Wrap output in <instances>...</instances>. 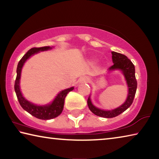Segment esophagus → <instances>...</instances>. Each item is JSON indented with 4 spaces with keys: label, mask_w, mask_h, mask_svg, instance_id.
I'll return each instance as SVG.
<instances>
[{
    "label": "esophagus",
    "mask_w": 159,
    "mask_h": 159,
    "mask_svg": "<svg viewBox=\"0 0 159 159\" xmlns=\"http://www.w3.org/2000/svg\"><path fill=\"white\" fill-rule=\"evenodd\" d=\"M89 80H90V79L88 76H83L80 78V81L81 83H88Z\"/></svg>",
    "instance_id": "1"
}]
</instances>
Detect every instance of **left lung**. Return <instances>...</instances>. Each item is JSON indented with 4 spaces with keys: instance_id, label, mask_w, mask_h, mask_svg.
Wrapping results in <instances>:
<instances>
[{
    "instance_id": "1",
    "label": "left lung",
    "mask_w": 159,
    "mask_h": 159,
    "mask_svg": "<svg viewBox=\"0 0 159 159\" xmlns=\"http://www.w3.org/2000/svg\"><path fill=\"white\" fill-rule=\"evenodd\" d=\"M111 54L114 65L110 67L109 70L111 71L114 69H120L123 71L128 83V95L127 99L123 105L111 111H104V110L97 108L92 104L89 96L87 102L90 111L94 114L104 118H114L117 116L124 112L128 107H130L133 104L136 93L137 86H138V83L135 78V69H134V66L133 62L123 54L116 52H111Z\"/></svg>"
}]
</instances>
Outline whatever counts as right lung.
<instances>
[{
    "label": "right lung",
    "instance_id": "add662e5",
    "mask_svg": "<svg viewBox=\"0 0 159 159\" xmlns=\"http://www.w3.org/2000/svg\"><path fill=\"white\" fill-rule=\"evenodd\" d=\"M50 48H51L50 46H44L41 48H32L31 49L29 50L19 61L17 68V77H16L15 82V90L16 95H17V99L21 107L31 115L42 120L52 119V118L60 115L64 108V99H65L67 94L74 90V87H71L68 88V89L61 91L56 97V98L54 99L52 104L45 106H36L28 102L23 98L20 89V79L21 68H22L26 60L34 54L39 52V51L48 50Z\"/></svg>",
    "mask_w": 159,
    "mask_h": 159
}]
</instances>
